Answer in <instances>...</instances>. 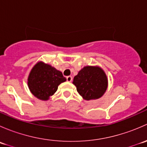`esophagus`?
<instances>
[{
	"label": "esophagus",
	"mask_w": 147,
	"mask_h": 147,
	"mask_svg": "<svg viewBox=\"0 0 147 147\" xmlns=\"http://www.w3.org/2000/svg\"><path fill=\"white\" fill-rule=\"evenodd\" d=\"M66 78H67V82H72V76H67Z\"/></svg>",
	"instance_id": "1"
}]
</instances>
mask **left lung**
<instances>
[{
  "label": "left lung",
  "instance_id": "1",
  "mask_svg": "<svg viewBox=\"0 0 147 147\" xmlns=\"http://www.w3.org/2000/svg\"><path fill=\"white\" fill-rule=\"evenodd\" d=\"M73 83L77 91L85 100L99 99L105 94L108 85L107 75L101 67L86 66L75 76Z\"/></svg>",
  "mask_w": 147,
  "mask_h": 147
}]
</instances>
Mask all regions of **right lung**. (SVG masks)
<instances>
[{
	"instance_id": "right-lung-1",
	"label": "right lung",
	"mask_w": 147,
	"mask_h": 147,
	"mask_svg": "<svg viewBox=\"0 0 147 147\" xmlns=\"http://www.w3.org/2000/svg\"><path fill=\"white\" fill-rule=\"evenodd\" d=\"M66 81L60 71L51 65L38 62L31 69L28 84L31 93L40 100H47L57 91L58 86Z\"/></svg>"
}]
</instances>
